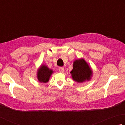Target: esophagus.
I'll return each instance as SVG.
<instances>
[{
    "label": "esophagus",
    "mask_w": 125,
    "mask_h": 125,
    "mask_svg": "<svg viewBox=\"0 0 125 125\" xmlns=\"http://www.w3.org/2000/svg\"><path fill=\"white\" fill-rule=\"evenodd\" d=\"M58 70H59V72H60L63 73V72L64 71V67H60L58 68Z\"/></svg>",
    "instance_id": "esophagus-1"
}]
</instances>
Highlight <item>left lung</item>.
<instances>
[{"label":"left lung","instance_id":"1","mask_svg":"<svg viewBox=\"0 0 125 125\" xmlns=\"http://www.w3.org/2000/svg\"><path fill=\"white\" fill-rule=\"evenodd\" d=\"M73 80L78 83L89 81L92 76V70L83 58H79L73 62V67L70 72Z\"/></svg>","mask_w":125,"mask_h":125}]
</instances>
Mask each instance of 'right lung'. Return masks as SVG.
<instances>
[{"instance_id": "1", "label": "right lung", "mask_w": 125, "mask_h": 125, "mask_svg": "<svg viewBox=\"0 0 125 125\" xmlns=\"http://www.w3.org/2000/svg\"><path fill=\"white\" fill-rule=\"evenodd\" d=\"M53 70L49 68L46 65L42 64L37 70V77L38 81L42 83H46L49 81Z\"/></svg>"}]
</instances>
